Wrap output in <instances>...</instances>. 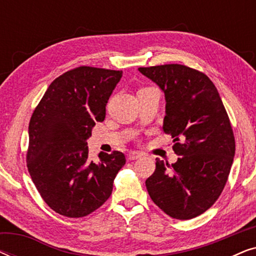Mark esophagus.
Returning a JSON list of instances; mask_svg holds the SVG:
<instances>
[{
  "instance_id": "1",
  "label": "esophagus",
  "mask_w": 256,
  "mask_h": 256,
  "mask_svg": "<svg viewBox=\"0 0 256 256\" xmlns=\"http://www.w3.org/2000/svg\"><path fill=\"white\" fill-rule=\"evenodd\" d=\"M142 157V154L138 152H130L128 154V160H135L138 158H141Z\"/></svg>"
}]
</instances>
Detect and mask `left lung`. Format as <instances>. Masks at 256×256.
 Segmentation results:
<instances>
[{
	"label": "left lung",
	"instance_id": "obj_1",
	"mask_svg": "<svg viewBox=\"0 0 256 256\" xmlns=\"http://www.w3.org/2000/svg\"><path fill=\"white\" fill-rule=\"evenodd\" d=\"M138 71L164 93L163 130L180 156L171 166L156 158L146 190L171 218H196L214 204L228 178L236 154L228 115L214 84L197 70L168 64Z\"/></svg>",
	"mask_w": 256,
	"mask_h": 256
}]
</instances>
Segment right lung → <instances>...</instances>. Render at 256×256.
Returning a JSON list of instances; mask_svg holds the SVG:
<instances>
[{
  "label": "right lung",
  "instance_id": "right-lung-1",
  "mask_svg": "<svg viewBox=\"0 0 256 256\" xmlns=\"http://www.w3.org/2000/svg\"><path fill=\"white\" fill-rule=\"evenodd\" d=\"M122 71L80 66L51 82L29 124L28 170L44 202L59 214L80 218L99 208L126 164L120 152L88 157L87 140Z\"/></svg>",
  "mask_w": 256,
  "mask_h": 256
}]
</instances>
